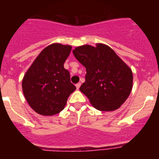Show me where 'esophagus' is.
Masks as SVG:
<instances>
[{"label":"esophagus","mask_w":159,"mask_h":159,"mask_svg":"<svg viewBox=\"0 0 159 159\" xmlns=\"http://www.w3.org/2000/svg\"><path fill=\"white\" fill-rule=\"evenodd\" d=\"M80 85H81L80 83H78V84H75V87H76V89L77 90H79V88H80Z\"/></svg>","instance_id":"34e87169"}]
</instances>
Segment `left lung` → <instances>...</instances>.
Returning a JSON list of instances; mask_svg holds the SVG:
<instances>
[{
    "label": "left lung",
    "mask_w": 159,
    "mask_h": 159,
    "mask_svg": "<svg viewBox=\"0 0 159 159\" xmlns=\"http://www.w3.org/2000/svg\"><path fill=\"white\" fill-rule=\"evenodd\" d=\"M73 54L86 67L80 92L99 111H112L127 100L133 87V74L113 49L103 43L79 46Z\"/></svg>",
    "instance_id": "8db88e82"
}]
</instances>
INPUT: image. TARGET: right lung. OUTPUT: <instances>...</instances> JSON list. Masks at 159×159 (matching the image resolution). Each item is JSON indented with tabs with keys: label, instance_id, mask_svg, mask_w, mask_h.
<instances>
[{
	"label": "right lung",
	"instance_id": "add662e5",
	"mask_svg": "<svg viewBox=\"0 0 159 159\" xmlns=\"http://www.w3.org/2000/svg\"><path fill=\"white\" fill-rule=\"evenodd\" d=\"M71 50V45L59 43L47 46L24 75V95L32 109L41 116L60 113L76 89L70 81L69 71L64 67Z\"/></svg>",
	"mask_w": 159,
	"mask_h": 159
}]
</instances>
